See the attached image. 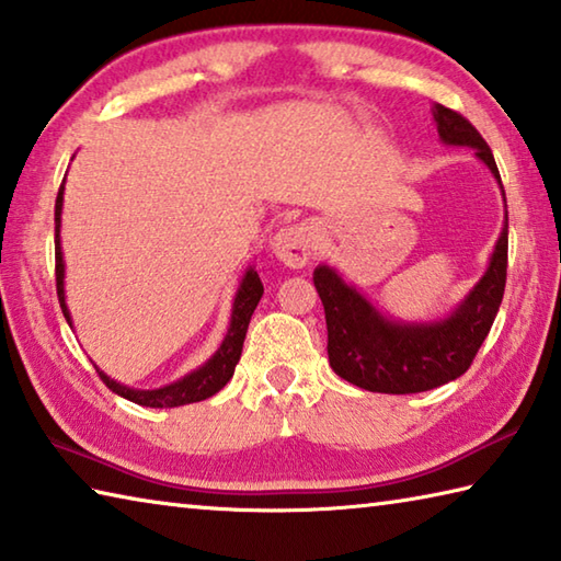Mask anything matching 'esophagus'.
Wrapping results in <instances>:
<instances>
[{"instance_id":"34e87169","label":"esophagus","mask_w":561,"mask_h":561,"mask_svg":"<svg viewBox=\"0 0 561 561\" xmlns=\"http://www.w3.org/2000/svg\"><path fill=\"white\" fill-rule=\"evenodd\" d=\"M272 250L287 267L299 270L304 264H309L316 252V228L311 222L282 228L272 240Z\"/></svg>"}]
</instances>
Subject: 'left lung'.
<instances>
[{
  "label": "left lung",
  "instance_id": "1",
  "mask_svg": "<svg viewBox=\"0 0 561 561\" xmlns=\"http://www.w3.org/2000/svg\"><path fill=\"white\" fill-rule=\"evenodd\" d=\"M434 122L444 145L471 147L501 183L491 147L458 112L434 105ZM503 188V183H501ZM505 198V193H503ZM507 277V210L491 264L468 297L442 321L402 323L382 316L363 294L345 284L329 264L313 270L325 329L329 363L339 378L370 392L412 394L451 382L471 368L478 348L501 309Z\"/></svg>",
  "mask_w": 561,
  "mask_h": 561
}]
</instances>
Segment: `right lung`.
Returning <instances> with one entry per match:
<instances>
[{
	"label": "right lung",
	"instance_id": "1",
	"mask_svg": "<svg viewBox=\"0 0 561 561\" xmlns=\"http://www.w3.org/2000/svg\"><path fill=\"white\" fill-rule=\"evenodd\" d=\"M60 210H64V183H60L58 198H56V291H58V301H60V309H64L66 321L70 323V329H73L70 311L66 307V289H64L66 264H64V252H60ZM262 291L264 287L260 282V274L252 267H248L245 277H242L238 287L236 301H232L230 329L226 333V339H222L220 348L213 353V358L208 363H203L198 370L188 373L186 378L159 387V390H135V387H127L107 378V375L95 365L100 380H103L115 394L125 397V400L141 407H181V404L208 400V397L220 392L232 378V373H236V365L242 353V343H245L248 325L262 299Z\"/></svg>",
	"mask_w": 561,
	"mask_h": 561
}]
</instances>
